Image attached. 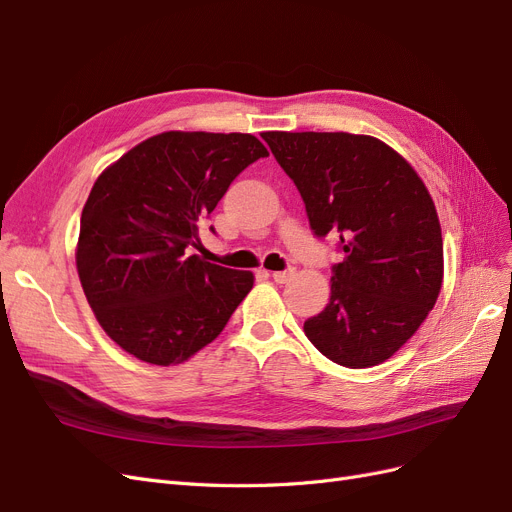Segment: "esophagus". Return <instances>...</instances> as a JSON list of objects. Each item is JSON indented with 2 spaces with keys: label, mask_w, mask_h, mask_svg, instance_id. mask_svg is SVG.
Here are the masks:
<instances>
[{
  "label": "esophagus",
  "mask_w": 512,
  "mask_h": 512,
  "mask_svg": "<svg viewBox=\"0 0 512 512\" xmlns=\"http://www.w3.org/2000/svg\"><path fill=\"white\" fill-rule=\"evenodd\" d=\"M294 275V271L292 269H288V271H273L271 273V277L273 280L277 282V284H286V282H290V277Z\"/></svg>",
  "instance_id": "esophagus-1"
}]
</instances>
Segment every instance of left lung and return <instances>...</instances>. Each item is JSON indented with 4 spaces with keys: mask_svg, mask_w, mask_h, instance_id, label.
<instances>
[{
    "mask_svg": "<svg viewBox=\"0 0 512 512\" xmlns=\"http://www.w3.org/2000/svg\"><path fill=\"white\" fill-rule=\"evenodd\" d=\"M297 185L309 226L337 235L331 299L303 331L327 359L380 365L418 331L444 277L436 205L416 170L386 143L350 132H265Z\"/></svg>",
    "mask_w": 512,
    "mask_h": 512,
    "instance_id": "8db88e82",
    "label": "left lung"
}]
</instances>
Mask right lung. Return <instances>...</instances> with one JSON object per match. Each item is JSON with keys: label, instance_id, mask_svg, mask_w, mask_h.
I'll return each mask as SVG.
<instances>
[{"label": "right lung", "instance_id": "1", "mask_svg": "<svg viewBox=\"0 0 512 512\" xmlns=\"http://www.w3.org/2000/svg\"><path fill=\"white\" fill-rule=\"evenodd\" d=\"M267 156L252 134L170 130L102 170L83 207L76 271L119 348L168 367L222 333L254 273L190 256L188 247H198L232 179Z\"/></svg>", "mask_w": 512, "mask_h": 512}]
</instances>
